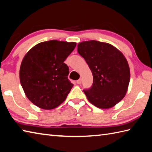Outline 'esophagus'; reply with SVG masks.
Returning a JSON list of instances; mask_svg holds the SVG:
<instances>
[{"mask_svg": "<svg viewBox=\"0 0 152 152\" xmlns=\"http://www.w3.org/2000/svg\"><path fill=\"white\" fill-rule=\"evenodd\" d=\"M76 83H77V84H81V83H82V79L80 78L79 80H77Z\"/></svg>", "mask_w": 152, "mask_h": 152, "instance_id": "34e87169", "label": "esophagus"}]
</instances>
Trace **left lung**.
Here are the masks:
<instances>
[{
  "mask_svg": "<svg viewBox=\"0 0 152 152\" xmlns=\"http://www.w3.org/2000/svg\"><path fill=\"white\" fill-rule=\"evenodd\" d=\"M78 52L93 74V84L83 90L89 102L101 109L121 102L130 82L129 66L122 53L111 45L94 40L80 43Z\"/></svg>",
  "mask_w": 152,
  "mask_h": 152,
  "instance_id": "obj_1",
  "label": "left lung"
}]
</instances>
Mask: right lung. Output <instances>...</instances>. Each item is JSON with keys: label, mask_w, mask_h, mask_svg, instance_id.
I'll return each mask as SVG.
<instances>
[{"label": "right lung", "mask_w": 152, "mask_h": 152, "mask_svg": "<svg viewBox=\"0 0 152 152\" xmlns=\"http://www.w3.org/2000/svg\"><path fill=\"white\" fill-rule=\"evenodd\" d=\"M76 45L74 42L47 41L26 55L20 66V83L34 105L53 109L66 99L73 84L68 79L69 68L64 62Z\"/></svg>", "instance_id": "1"}]
</instances>
